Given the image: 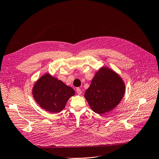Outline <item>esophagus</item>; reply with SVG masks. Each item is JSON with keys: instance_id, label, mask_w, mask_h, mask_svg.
<instances>
[{"instance_id": "esophagus-1", "label": "esophagus", "mask_w": 159, "mask_h": 159, "mask_svg": "<svg viewBox=\"0 0 159 159\" xmlns=\"http://www.w3.org/2000/svg\"><path fill=\"white\" fill-rule=\"evenodd\" d=\"M76 93H77V94H79V95H80L81 94H82V91H81V90H80V89H79V88H77L76 89Z\"/></svg>"}]
</instances>
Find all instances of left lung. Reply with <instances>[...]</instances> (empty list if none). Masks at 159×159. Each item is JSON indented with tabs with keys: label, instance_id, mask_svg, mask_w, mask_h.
<instances>
[{
	"label": "left lung",
	"instance_id": "1",
	"mask_svg": "<svg viewBox=\"0 0 159 159\" xmlns=\"http://www.w3.org/2000/svg\"><path fill=\"white\" fill-rule=\"evenodd\" d=\"M125 86L119 75L104 66L96 73L84 98L95 113L104 114L120 104L125 94Z\"/></svg>",
	"mask_w": 159,
	"mask_h": 159
}]
</instances>
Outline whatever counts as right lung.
<instances>
[{"label":"right lung","mask_w":159,"mask_h":159,"mask_svg":"<svg viewBox=\"0 0 159 159\" xmlns=\"http://www.w3.org/2000/svg\"><path fill=\"white\" fill-rule=\"evenodd\" d=\"M33 96L42 108L51 113H59L64 109L75 90L49 73L42 75L34 84Z\"/></svg>","instance_id":"1"}]
</instances>
